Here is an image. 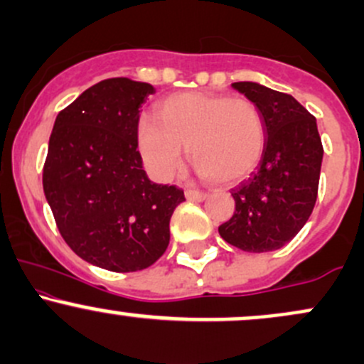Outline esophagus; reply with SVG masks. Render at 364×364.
<instances>
[{"label":"esophagus","mask_w":364,"mask_h":364,"mask_svg":"<svg viewBox=\"0 0 364 364\" xmlns=\"http://www.w3.org/2000/svg\"><path fill=\"white\" fill-rule=\"evenodd\" d=\"M185 195H186V198L188 200H191V202H203V200H205V193H203V191H198V190H190V188H188V190L185 191Z\"/></svg>","instance_id":"1"}]
</instances>
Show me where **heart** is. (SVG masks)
Listing matches in <instances>:
<instances>
[{"instance_id":"obj_1","label":"heart","mask_w":364,"mask_h":364,"mask_svg":"<svg viewBox=\"0 0 364 364\" xmlns=\"http://www.w3.org/2000/svg\"><path fill=\"white\" fill-rule=\"evenodd\" d=\"M136 140L141 157L159 178L181 171L186 149L200 173L232 185L248 178L267 147L260 107L246 97L186 90L157 104V119H140Z\"/></svg>"}]
</instances>
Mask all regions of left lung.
Masks as SVG:
<instances>
[{
    "mask_svg": "<svg viewBox=\"0 0 364 364\" xmlns=\"http://www.w3.org/2000/svg\"><path fill=\"white\" fill-rule=\"evenodd\" d=\"M232 87L262 109L267 147L258 169L231 191L235 214L219 225V235L243 252H274L310 219L323 147L315 116L292 95L253 82Z\"/></svg>",
    "mask_w": 364,
    "mask_h": 364,
    "instance_id": "1",
    "label": "left lung"
}]
</instances>
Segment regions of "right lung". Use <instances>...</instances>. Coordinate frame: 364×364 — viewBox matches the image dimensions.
<instances>
[{"label": "right lung", "mask_w": 364, "mask_h": 364, "mask_svg": "<svg viewBox=\"0 0 364 364\" xmlns=\"http://www.w3.org/2000/svg\"><path fill=\"white\" fill-rule=\"evenodd\" d=\"M150 83L107 78L60 111L49 139L43 186L63 240L85 262L136 272L169 245L181 188L145 174L136 128Z\"/></svg>", "instance_id": "right-lung-1"}]
</instances>
